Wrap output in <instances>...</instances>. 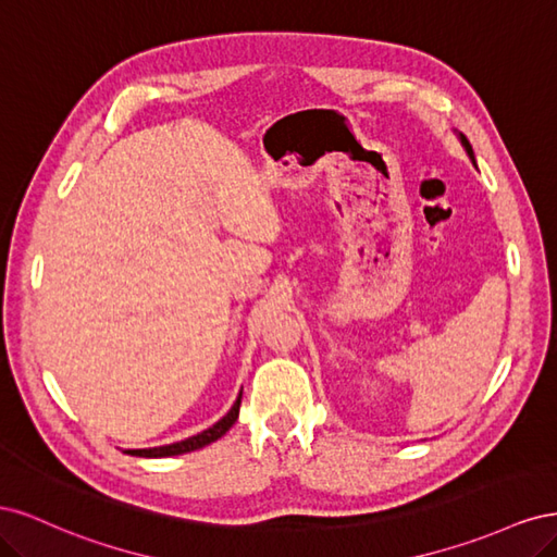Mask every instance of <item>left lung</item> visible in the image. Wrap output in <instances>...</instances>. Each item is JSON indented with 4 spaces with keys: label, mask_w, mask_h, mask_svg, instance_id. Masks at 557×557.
Listing matches in <instances>:
<instances>
[{
    "label": "left lung",
    "mask_w": 557,
    "mask_h": 557,
    "mask_svg": "<svg viewBox=\"0 0 557 557\" xmlns=\"http://www.w3.org/2000/svg\"><path fill=\"white\" fill-rule=\"evenodd\" d=\"M460 141H462V146H465V150H467V156L471 158V162H474V164H476V160H474V150H471V144L467 141V137H465V134H460Z\"/></svg>",
    "instance_id": "obj_1"
}]
</instances>
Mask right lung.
<instances>
[{
    "mask_svg": "<svg viewBox=\"0 0 557 557\" xmlns=\"http://www.w3.org/2000/svg\"><path fill=\"white\" fill-rule=\"evenodd\" d=\"M239 407H242V393L237 397V401L232 404V409L218 420L215 425H211L209 430L199 432L195 436H188V440L170 444V446H156V448H137V450H127L129 455H137V458H170V455H183V453H190L197 448H205L209 444H213L215 440H221V436L237 423L239 418Z\"/></svg>",
    "mask_w": 557,
    "mask_h": 557,
    "instance_id": "obj_1",
    "label": "right lung"
}]
</instances>
